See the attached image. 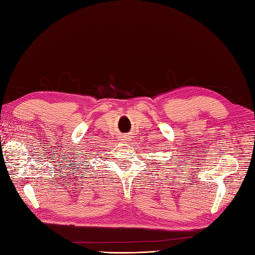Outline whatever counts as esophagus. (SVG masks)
Here are the masks:
<instances>
[{
    "label": "esophagus",
    "mask_w": 255,
    "mask_h": 255,
    "mask_svg": "<svg viewBox=\"0 0 255 255\" xmlns=\"http://www.w3.org/2000/svg\"><path fill=\"white\" fill-rule=\"evenodd\" d=\"M123 140H126V141H128V140H129V137L128 135H124L123 136Z\"/></svg>",
    "instance_id": "34e87169"
}]
</instances>
